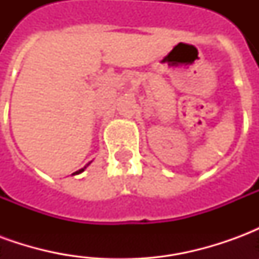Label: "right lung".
<instances>
[{
	"mask_svg": "<svg viewBox=\"0 0 259 259\" xmlns=\"http://www.w3.org/2000/svg\"><path fill=\"white\" fill-rule=\"evenodd\" d=\"M89 165H90V162L87 163V165H85L84 168H81V169H79V170H77V172H74V174H72V175H79V174H81V172H83V170H84L85 168H87V166H89Z\"/></svg>",
	"mask_w": 259,
	"mask_h": 259,
	"instance_id": "1",
	"label": "right lung"
}]
</instances>
